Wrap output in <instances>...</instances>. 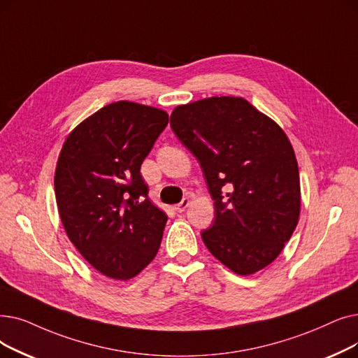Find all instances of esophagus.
<instances>
[{"label": "esophagus", "mask_w": 358, "mask_h": 358, "mask_svg": "<svg viewBox=\"0 0 358 358\" xmlns=\"http://www.w3.org/2000/svg\"><path fill=\"white\" fill-rule=\"evenodd\" d=\"M189 206H190V199H182L178 205H176L174 209H176L177 212H184Z\"/></svg>", "instance_id": "obj_1"}]
</instances>
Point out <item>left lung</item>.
<instances>
[{"instance_id": "left-lung-1", "label": "left lung", "mask_w": 358, "mask_h": 358, "mask_svg": "<svg viewBox=\"0 0 358 358\" xmlns=\"http://www.w3.org/2000/svg\"><path fill=\"white\" fill-rule=\"evenodd\" d=\"M171 127L197 158L215 201L208 250L237 275L279 256L299 224L300 174L285 131L240 96L178 105Z\"/></svg>"}]
</instances>
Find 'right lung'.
Masks as SVG:
<instances>
[{
	"label": "right lung",
	"mask_w": 358,
	"mask_h": 358,
	"mask_svg": "<svg viewBox=\"0 0 358 358\" xmlns=\"http://www.w3.org/2000/svg\"><path fill=\"white\" fill-rule=\"evenodd\" d=\"M159 108L118 101L67 136L55 200L70 241L102 275L127 281L157 256L168 216L148 199L141 166L166 127Z\"/></svg>",
	"instance_id": "obj_1"
}]
</instances>
